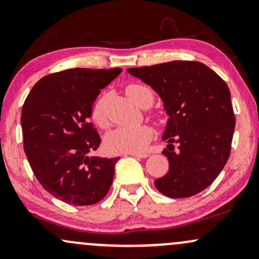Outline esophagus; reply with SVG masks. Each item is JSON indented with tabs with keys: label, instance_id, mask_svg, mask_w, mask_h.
<instances>
[{
	"label": "esophagus",
	"instance_id": "1",
	"mask_svg": "<svg viewBox=\"0 0 259 259\" xmlns=\"http://www.w3.org/2000/svg\"><path fill=\"white\" fill-rule=\"evenodd\" d=\"M130 155H132V156H136V157H141V159H145V157L149 156V154L147 153H130Z\"/></svg>",
	"mask_w": 259,
	"mask_h": 259
}]
</instances>
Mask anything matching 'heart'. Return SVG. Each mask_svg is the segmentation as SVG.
<instances>
[{
	"label": "heart",
	"instance_id": "heart-1",
	"mask_svg": "<svg viewBox=\"0 0 259 259\" xmlns=\"http://www.w3.org/2000/svg\"><path fill=\"white\" fill-rule=\"evenodd\" d=\"M126 92L131 99L139 106H144L147 103H153V93L148 87L143 84H130ZM149 105V106H150ZM92 118L94 122L100 127H105L106 121L104 111V98H99L94 103L92 109ZM153 138V130L148 124H138V126H121L110 131L105 136V147L110 153H141L145 150L148 144Z\"/></svg>",
	"mask_w": 259,
	"mask_h": 259
}]
</instances>
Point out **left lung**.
Returning a JSON list of instances; mask_svg holds the SVG:
<instances>
[{"mask_svg":"<svg viewBox=\"0 0 259 259\" xmlns=\"http://www.w3.org/2000/svg\"><path fill=\"white\" fill-rule=\"evenodd\" d=\"M127 71L159 94L168 116L162 154L169 168L154 182L156 189L173 199L205 190L232 148L235 116L227 83L200 62L173 60Z\"/></svg>","mask_w":259,"mask_h":259,"instance_id":"left-lung-1","label":"left lung"}]
</instances>
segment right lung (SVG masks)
I'll list each match as a JSON object with an SVG mask.
<instances>
[{"mask_svg":"<svg viewBox=\"0 0 259 259\" xmlns=\"http://www.w3.org/2000/svg\"><path fill=\"white\" fill-rule=\"evenodd\" d=\"M122 69L75 68L36 82L21 110L24 151L39 184L75 206L94 205L110 189L120 157L90 156L100 144L94 100Z\"/></svg>","mask_w":259,"mask_h":259,"instance_id":"add662e5","label":"right lung"}]
</instances>
